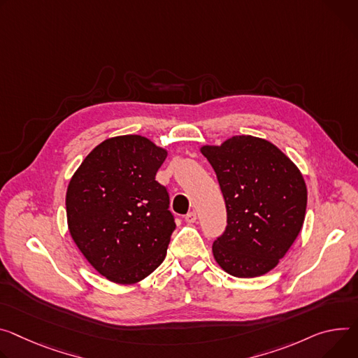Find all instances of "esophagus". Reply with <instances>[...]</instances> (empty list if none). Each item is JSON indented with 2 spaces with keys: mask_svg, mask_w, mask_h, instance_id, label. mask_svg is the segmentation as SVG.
Wrapping results in <instances>:
<instances>
[{
  "mask_svg": "<svg viewBox=\"0 0 358 358\" xmlns=\"http://www.w3.org/2000/svg\"><path fill=\"white\" fill-rule=\"evenodd\" d=\"M197 220V213L196 211H189L185 214V221L187 222H194Z\"/></svg>",
  "mask_w": 358,
  "mask_h": 358,
  "instance_id": "obj_1",
  "label": "esophagus"
}]
</instances>
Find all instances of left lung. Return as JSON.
I'll list each match as a JSON object with an SVG mask.
<instances>
[{
  "label": "left lung",
  "mask_w": 358,
  "mask_h": 358,
  "mask_svg": "<svg viewBox=\"0 0 358 358\" xmlns=\"http://www.w3.org/2000/svg\"><path fill=\"white\" fill-rule=\"evenodd\" d=\"M201 152L217 174L227 225L213 244L215 262L240 278L273 270L297 238L307 188L292 161L271 143L237 136Z\"/></svg>",
  "instance_id": "obj_1"
}]
</instances>
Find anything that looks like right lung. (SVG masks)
<instances>
[{"mask_svg": "<svg viewBox=\"0 0 358 358\" xmlns=\"http://www.w3.org/2000/svg\"><path fill=\"white\" fill-rule=\"evenodd\" d=\"M167 152L141 136L96 145L67 189L73 240L90 264L120 284L150 275L164 262L176 218L155 174Z\"/></svg>", "mask_w": 358, "mask_h": 358, "instance_id": "add662e5", "label": "right lung"}]
</instances>
